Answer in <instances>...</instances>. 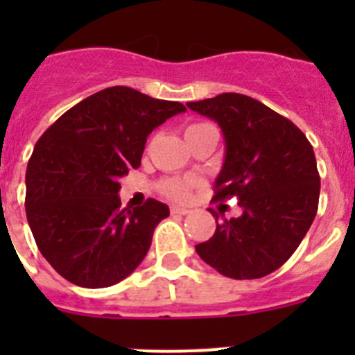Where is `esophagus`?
Here are the masks:
<instances>
[{
  "label": "esophagus",
  "instance_id": "obj_1",
  "mask_svg": "<svg viewBox=\"0 0 355 355\" xmlns=\"http://www.w3.org/2000/svg\"><path fill=\"white\" fill-rule=\"evenodd\" d=\"M171 213H172V215H187L188 208H180V206H172Z\"/></svg>",
  "mask_w": 355,
  "mask_h": 355
}]
</instances>
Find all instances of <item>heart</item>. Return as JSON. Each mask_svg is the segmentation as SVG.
I'll list each match as a JSON object with an SVG mask.
<instances>
[{
	"label": "heart",
	"instance_id": "1",
	"mask_svg": "<svg viewBox=\"0 0 355 355\" xmlns=\"http://www.w3.org/2000/svg\"><path fill=\"white\" fill-rule=\"evenodd\" d=\"M208 126V124H192L188 126L184 135H190L193 131L200 130V128ZM190 188H192V181L187 180H175V178H168V180L162 181L159 184V190H162L163 196H167L168 199L172 200H184L188 196H190Z\"/></svg>",
	"mask_w": 355,
	"mask_h": 355
}]
</instances>
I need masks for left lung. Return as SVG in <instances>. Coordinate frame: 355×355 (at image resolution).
I'll use <instances>...</instances> for the list:
<instances>
[{
	"instance_id": "1",
	"label": "left lung",
	"mask_w": 355,
	"mask_h": 355,
	"mask_svg": "<svg viewBox=\"0 0 355 355\" xmlns=\"http://www.w3.org/2000/svg\"><path fill=\"white\" fill-rule=\"evenodd\" d=\"M187 106L224 133L213 202L236 197L243 211L218 222L215 234L196 245L197 254L225 277H265L290 259L315 220L320 175L313 146L290 119L243 94Z\"/></svg>"
}]
</instances>
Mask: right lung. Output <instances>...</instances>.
Listing matches in <instances>:
<instances>
[{
	"label": "right lung",
	"mask_w": 355,
	"mask_h": 355,
	"mask_svg": "<svg viewBox=\"0 0 355 355\" xmlns=\"http://www.w3.org/2000/svg\"><path fill=\"white\" fill-rule=\"evenodd\" d=\"M187 112L130 87H110L67 110L37 140L26 168V218L40 254L69 283L106 288L146 258L168 206L121 209L122 175L140 167L150 131Z\"/></svg>",
	"instance_id": "right-lung-1"
}]
</instances>
